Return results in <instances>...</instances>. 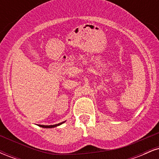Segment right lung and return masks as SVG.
Here are the masks:
<instances>
[{
    "label": "right lung",
    "mask_w": 159,
    "mask_h": 159,
    "mask_svg": "<svg viewBox=\"0 0 159 159\" xmlns=\"http://www.w3.org/2000/svg\"><path fill=\"white\" fill-rule=\"evenodd\" d=\"M66 121H63L62 122V123H60L58 124H55V125H39L40 127H43V128H54V127H56V126H58V125H61V124H63V123H65Z\"/></svg>",
    "instance_id": "add662e5"
}]
</instances>
